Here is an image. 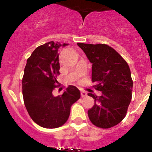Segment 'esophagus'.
<instances>
[{
    "label": "esophagus",
    "instance_id": "34e87169",
    "mask_svg": "<svg viewBox=\"0 0 152 152\" xmlns=\"http://www.w3.org/2000/svg\"><path fill=\"white\" fill-rule=\"evenodd\" d=\"M86 96H87V93L85 91H84V90H81V96L82 97H85Z\"/></svg>",
    "mask_w": 152,
    "mask_h": 152
}]
</instances>
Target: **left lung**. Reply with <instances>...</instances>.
Returning a JSON list of instances; mask_svg holds the SVG:
<instances>
[{
	"mask_svg": "<svg viewBox=\"0 0 152 152\" xmlns=\"http://www.w3.org/2000/svg\"><path fill=\"white\" fill-rule=\"evenodd\" d=\"M92 63V82L101 96H88L95 104L88 110L92 124L107 129L120 123L125 118L132 100L133 82L128 64L112 47L105 44L77 43Z\"/></svg>",
	"mask_w": 152,
	"mask_h": 152,
	"instance_id": "left-lung-1",
	"label": "left lung"
}]
</instances>
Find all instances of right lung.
Wrapping results in <instances>:
<instances>
[{"mask_svg": "<svg viewBox=\"0 0 152 152\" xmlns=\"http://www.w3.org/2000/svg\"><path fill=\"white\" fill-rule=\"evenodd\" d=\"M68 44L50 42L37 47L27 59L22 80L26 108L32 120L40 126L57 128L68 119L70 107L80 99V92L70 85L62 96L52 93L59 74L58 49Z\"/></svg>", "mask_w": 152, "mask_h": 152, "instance_id": "1", "label": "right lung"}]
</instances>
